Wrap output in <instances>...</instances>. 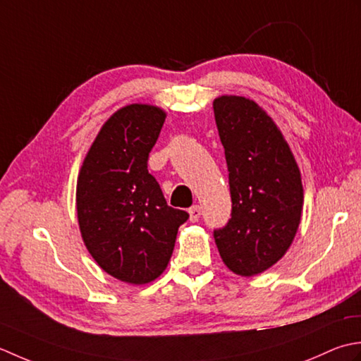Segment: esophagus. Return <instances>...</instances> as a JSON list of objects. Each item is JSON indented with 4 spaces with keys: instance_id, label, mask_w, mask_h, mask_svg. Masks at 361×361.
Instances as JSON below:
<instances>
[{
    "instance_id": "obj_1",
    "label": "esophagus",
    "mask_w": 361,
    "mask_h": 361,
    "mask_svg": "<svg viewBox=\"0 0 361 361\" xmlns=\"http://www.w3.org/2000/svg\"><path fill=\"white\" fill-rule=\"evenodd\" d=\"M188 213H190V221L191 223L200 221V218H201V207H200V205H193V207H190Z\"/></svg>"
}]
</instances>
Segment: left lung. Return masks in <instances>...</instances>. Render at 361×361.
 <instances>
[{"label":"left lung","mask_w":361,"mask_h":361,"mask_svg":"<svg viewBox=\"0 0 361 361\" xmlns=\"http://www.w3.org/2000/svg\"><path fill=\"white\" fill-rule=\"evenodd\" d=\"M229 171L232 212L213 231L219 255L235 274L255 276L281 260L298 232L304 190L281 130L254 101H213Z\"/></svg>","instance_id":"1"}]
</instances>
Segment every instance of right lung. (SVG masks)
I'll list each match as a JSON object with an SVG mask.
<instances>
[{
	"label": "right lung",
	"mask_w": 361,
	"mask_h": 361,
	"mask_svg": "<svg viewBox=\"0 0 361 361\" xmlns=\"http://www.w3.org/2000/svg\"><path fill=\"white\" fill-rule=\"evenodd\" d=\"M165 112L130 104L102 126L80 168L76 205L88 252L107 274L142 285L171 259L185 210L173 209L148 171Z\"/></svg>",
	"instance_id": "obj_1"
}]
</instances>
